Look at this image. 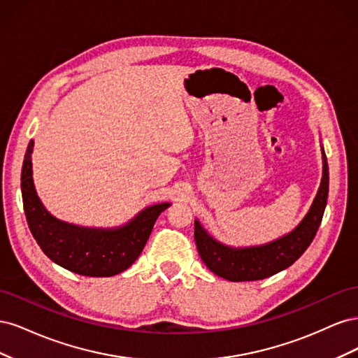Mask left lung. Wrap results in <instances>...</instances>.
<instances>
[{
  "instance_id": "8db88e82",
  "label": "left lung",
  "mask_w": 358,
  "mask_h": 358,
  "mask_svg": "<svg viewBox=\"0 0 358 358\" xmlns=\"http://www.w3.org/2000/svg\"><path fill=\"white\" fill-rule=\"evenodd\" d=\"M321 154L322 178L317 196L296 229L279 239L258 246L233 248L216 241L203 229L199 220L194 221V239L203 263L210 272L231 282H243L268 278L297 262L315 237L327 204L329 164L324 148H321Z\"/></svg>"
}]
</instances>
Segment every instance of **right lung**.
I'll return each instance as SVG.
<instances>
[{"instance_id": "obj_1", "label": "right lung", "mask_w": 358, "mask_h": 358, "mask_svg": "<svg viewBox=\"0 0 358 358\" xmlns=\"http://www.w3.org/2000/svg\"><path fill=\"white\" fill-rule=\"evenodd\" d=\"M32 148L34 140L27 148L20 188L28 227L41 251L53 263L83 276L107 278L127 270L142 254L157 218L171 203L148 206L133 220L113 229L61 221L46 210L37 196L32 180Z\"/></svg>"}]
</instances>
